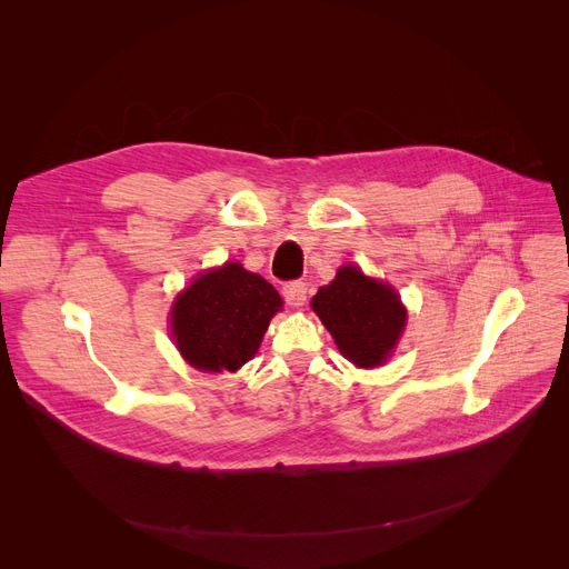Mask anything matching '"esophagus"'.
<instances>
[{
	"label": "esophagus",
	"instance_id": "obj_1",
	"mask_svg": "<svg viewBox=\"0 0 569 569\" xmlns=\"http://www.w3.org/2000/svg\"><path fill=\"white\" fill-rule=\"evenodd\" d=\"M283 300L290 307H302L307 302V283L305 281H288L283 286Z\"/></svg>",
	"mask_w": 569,
	"mask_h": 569
}]
</instances>
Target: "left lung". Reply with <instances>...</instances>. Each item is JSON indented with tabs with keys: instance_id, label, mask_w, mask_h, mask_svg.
I'll use <instances>...</instances> for the list:
<instances>
[{
	"instance_id": "obj_1",
	"label": "left lung",
	"mask_w": 569,
	"mask_h": 569,
	"mask_svg": "<svg viewBox=\"0 0 569 569\" xmlns=\"http://www.w3.org/2000/svg\"><path fill=\"white\" fill-rule=\"evenodd\" d=\"M311 307L339 350L365 369L387 360L406 325L399 295L352 264L341 267L337 279L316 292Z\"/></svg>"
}]
</instances>
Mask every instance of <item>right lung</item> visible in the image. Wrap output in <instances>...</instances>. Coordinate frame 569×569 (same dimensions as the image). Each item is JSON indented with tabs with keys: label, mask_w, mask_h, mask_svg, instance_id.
<instances>
[{
	"label": "right lung",
	"mask_w": 569,
	"mask_h": 569,
	"mask_svg": "<svg viewBox=\"0 0 569 569\" xmlns=\"http://www.w3.org/2000/svg\"><path fill=\"white\" fill-rule=\"evenodd\" d=\"M281 309L272 283L226 262L198 277L172 307V335L184 360L202 371H237L256 355Z\"/></svg>",
	"instance_id": "obj_1"
}]
</instances>
